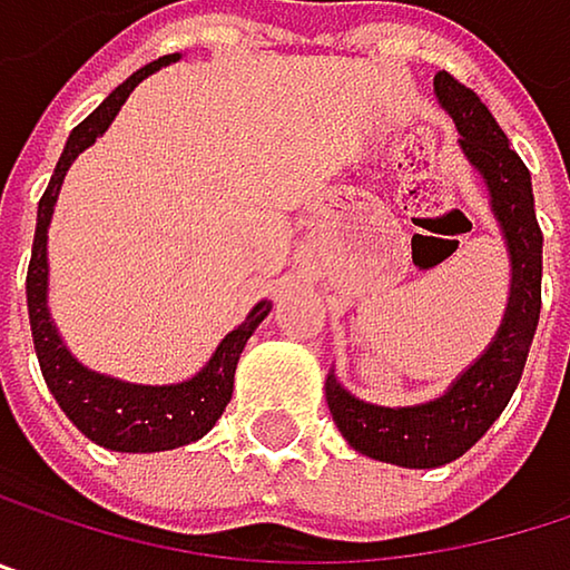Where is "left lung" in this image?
Masks as SVG:
<instances>
[{
	"instance_id": "obj_1",
	"label": "left lung",
	"mask_w": 570,
	"mask_h": 570,
	"mask_svg": "<svg viewBox=\"0 0 570 570\" xmlns=\"http://www.w3.org/2000/svg\"><path fill=\"white\" fill-rule=\"evenodd\" d=\"M438 102L451 112L468 163L481 173L494 219L508 243L511 294L488 351L434 401L377 407L327 374V407L347 444L374 461L401 468H441L471 451L508 407L541 317V226L534 216L531 173L474 89L451 72L434 76Z\"/></svg>"
}]
</instances>
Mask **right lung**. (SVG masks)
<instances>
[{"mask_svg":"<svg viewBox=\"0 0 570 570\" xmlns=\"http://www.w3.org/2000/svg\"><path fill=\"white\" fill-rule=\"evenodd\" d=\"M176 56H163L142 69H136L122 86H116L66 139V149L56 163V173L39 199V216H36V239H32V259H29V273H26V301H29V327H32V344H36V357L46 377V387L52 391L56 404L66 411V417L99 448L109 451H122V454H153V451H173L183 444L199 441L226 411L229 397H233V374L239 364V354L246 347V341L253 337V331L263 324V317L269 314V301H259L249 317L233 327L219 347L213 351V357L206 361V367L199 374H193L189 381L179 384H129L119 377H106L96 374L89 367H82L69 347L62 344L52 317H49V259H46V239H49V223H52V209L59 199V186L66 179V169L72 166V159L89 149L116 119L119 106L129 99V92L153 76L159 66L176 62Z\"/></svg>","mask_w":570,"mask_h":570,"instance_id":"add662e5","label":"right lung"}]
</instances>
